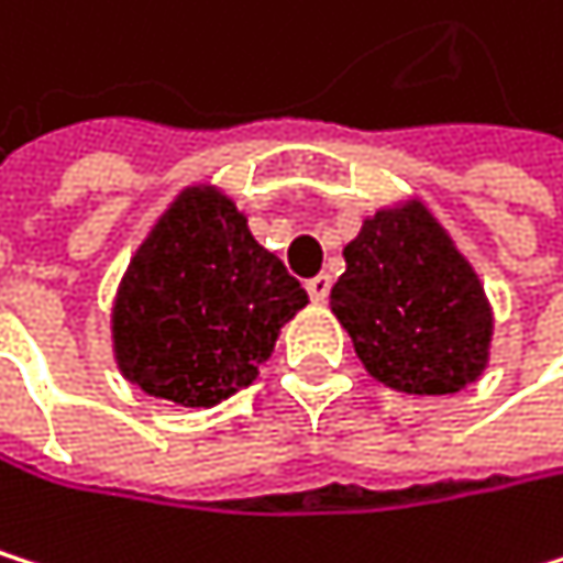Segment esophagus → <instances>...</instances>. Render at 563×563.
<instances>
[{"label": "esophagus", "instance_id": "1", "mask_svg": "<svg viewBox=\"0 0 563 563\" xmlns=\"http://www.w3.org/2000/svg\"><path fill=\"white\" fill-rule=\"evenodd\" d=\"M307 294H310V300H313V303H323V300L330 297V276H327V273H320V276L307 279Z\"/></svg>", "mask_w": 563, "mask_h": 563}]
</instances>
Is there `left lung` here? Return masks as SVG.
<instances>
[{"mask_svg": "<svg viewBox=\"0 0 563 563\" xmlns=\"http://www.w3.org/2000/svg\"><path fill=\"white\" fill-rule=\"evenodd\" d=\"M330 310L374 380L457 394L487 367L490 303L471 263L417 199L364 220L343 250Z\"/></svg>", "mask_w": 563, "mask_h": 563, "instance_id": "obj_1", "label": "left lung"}]
</instances>
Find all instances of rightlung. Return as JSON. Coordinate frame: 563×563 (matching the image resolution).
Returning a JSON list of instances; mask_svg holds the SVG:
<instances>
[{"mask_svg": "<svg viewBox=\"0 0 563 563\" xmlns=\"http://www.w3.org/2000/svg\"><path fill=\"white\" fill-rule=\"evenodd\" d=\"M307 290L263 250L233 199L189 186L136 250L112 307L123 377L150 397L213 407L250 387Z\"/></svg>", "mask_w": 563, "mask_h": 563, "instance_id": "1", "label": "right lung"}]
</instances>
